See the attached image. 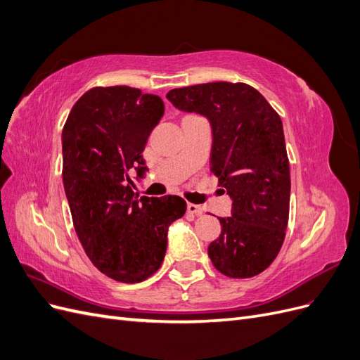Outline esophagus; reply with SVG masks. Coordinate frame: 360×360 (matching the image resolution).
<instances>
[{"label":"esophagus","mask_w":360,"mask_h":360,"mask_svg":"<svg viewBox=\"0 0 360 360\" xmlns=\"http://www.w3.org/2000/svg\"><path fill=\"white\" fill-rule=\"evenodd\" d=\"M188 213H192V214H201L202 213V209L200 205H197V204H192V202H189L188 204Z\"/></svg>","instance_id":"34e87169"}]
</instances>
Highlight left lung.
I'll use <instances>...</instances> for the list:
<instances>
[{"label":"left lung","mask_w":360,"mask_h":360,"mask_svg":"<svg viewBox=\"0 0 360 360\" xmlns=\"http://www.w3.org/2000/svg\"><path fill=\"white\" fill-rule=\"evenodd\" d=\"M168 101L210 120V171L233 200L230 217L209 246L216 270L228 278L264 271L284 243L290 213V162L279 114L254 86L207 82L174 89Z\"/></svg>","instance_id":"1"}]
</instances>
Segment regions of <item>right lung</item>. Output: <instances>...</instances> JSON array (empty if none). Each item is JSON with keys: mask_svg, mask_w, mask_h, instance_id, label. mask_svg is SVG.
<instances>
[{"mask_svg": "<svg viewBox=\"0 0 360 360\" xmlns=\"http://www.w3.org/2000/svg\"><path fill=\"white\" fill-rule=\"evenodd\" d=\"M163 102L127 85L84 93L63 127V183L86 257L108 278L135 284L160 267L168 226L186 212L177 195L141 197L129 174H144L143 151Z\"/></svg>", "mask_w": 360, "mask_h": 360, "instance_id": "1", "label": "right lung"}]
</instances>
